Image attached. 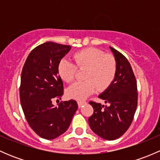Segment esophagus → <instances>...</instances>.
Segmentation results:
<instances>
[{"mask_svg":"<svg viewBox=\"0 0 160 160\" xmlns=\"http://www.w3.org/2000/svg\"><path fill=\"white\" fill-rule=\"evenodd\" d=\"M77 104H78V107L81 108L82 106L86 104V101H77Z\"/></svg>","mask_w":160,"mask_h":160,"instance_id":"34e87169","label":"esophagus"}]
</instances>
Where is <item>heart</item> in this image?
<instances>
[{"label":"heart","mask_w":160,"mask_h":160,"mask_svg":"<svg viewBox=\"0 0 160 160\" xmlns=\"http://www.w3.org/2000/svg\"><path fill=\"white\" fill-rule=\"evenodd\" d=\"M78 68L88 69L85 73V82H76L66 90L69 98L82 100L98 90H104L111 85L116 75L115 59L110 55H104L101 50L88 48L77 52L73 56ZM59 77L63 81L70 83L75 77L77 67L67 58L60 59L57 66Z\"/></svg>","instance_id":"obj_1"}]
</instances>
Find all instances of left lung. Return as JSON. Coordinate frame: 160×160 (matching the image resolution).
Returning <instances> with one entry per match:
<instances>
[{
  "instance_id": "8db88e82",
  "label": "left lung",
  "mask_w": 160,
  "mask_h": 160,
  "mask_svg": "<svg viewBox=\"0 0 160 160\" xmlns=\"http://www.w3.org/2000/svg\"><path fill=\"white\" fill-rule=\"evenodd\" d=\"M117 66L116 75L110 86L99 95L109 106L90 101L93 114L88 119L92 131L101 138L114 140L122 136L133 120L138 93L135 75L128 59L110 47Z\"/></svg>"
}]
</instances>
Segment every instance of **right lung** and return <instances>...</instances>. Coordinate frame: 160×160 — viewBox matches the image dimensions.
Returning a JSON list of instances; mask_svg holds the SVG:
<instances>
[{"instance_id":"add662e5","label":"right lung","mask_w":160,"mask_h":160,"mask_svg":"<svg viewBox=\"0 0 160 160\" xmlns=\"http://www.w3.org/2000/svg\"><path fill=\"white\" fill-rule=\"evenodd\" d=\"M70 49V46L52 42L43 43L31 52L22 69V110L32 130L46 139H54L68 129L78 108L74 100L59 103L58 107L52 103L63 94V83L57 66Z\"/></svg>"}]
</instances>
